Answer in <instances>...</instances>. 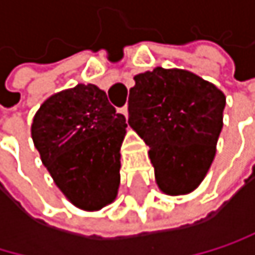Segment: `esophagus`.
<instances>
[{
	"label": "esophagus",
	"instance_id": "34e87169",
	"mask_svg": "<svg viewBox=\"0 0 255 255\" xmlns=\"http://www.w3.org/2000/svg\"><path fill=\"white\" fill-rule=\"evenodd\" d=\"M119 113H121V115H124V116L127 118V116H128V107L124 105L122 109H119Z\"/></svg>",
	"mask_w": 255,
	"mask_h": 255
}]
</instances>
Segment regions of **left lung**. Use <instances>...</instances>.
Here are the masks:
<instances>
[{
  "mask_svg": "<svg viewBox=\"0 0 255 255\" xmlns=\"http://www.w3.org/2000/svg\"><path fill=\"white\" fill-rule=\"evenodd\" d=\"M134 81L128 124L150 146L159 188L171 196L191 193L214 159L225 95L185 70L157 67Z\"/></svg>",
  "mask_w": 255,
  "mask_h": 255,
  "instance_id": "left-lung-1",
  "label": "left lung"
}]
</instances>
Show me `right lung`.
Returning <instances> with one entry per match:
<instances>
[{
  "instance_id": "right-lung-1",
  "label": "right lung",
  "mask_w": 255,
  "mask_h": 255,
  "mask_svg": "<svg viewBox=\"0 0 255 255\" xmlns=\"http://www.w3.org/2000/svg\"><path fill=\"white\" fill-rule=\"evenodd\" d=\"M125 128L105 92L79 84L41 105L32 137L59 190L76 207L99 210L118 193Z\"/></svg>"
}]
</instances>
